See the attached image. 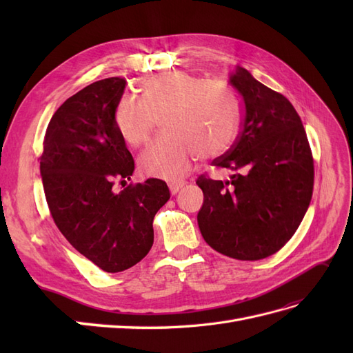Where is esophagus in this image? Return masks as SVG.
Here are the masks:
<instances>
[{"label":"esophagus","instance_id":"1","mask_svg":"<svg viewBox=\"0 0 353 353\" xmlns=\"http://www.w3.org/2000/svg\"><path fill=\"white\" fill-rule=\"evenodd\" d=\"M185 185L184 181H172V183H169V190H170V194H176L178 191Z\"/></svg>","mask_w":353,"mask_h":353}]
</instances>
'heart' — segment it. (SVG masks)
<instances>
[{
	"label": "heart",
	"instance_id": "heart-1",
	"mask_svg": "<svg viewBox=\"0 0 353 353\" xmlns=\"http://www.w3.org/2000/svg\"><path fill=\"white\" fill-rule=\"evenodd\" d=\"M140 99L122 95L113 122L123 140L138 147L162 116L166 131L140 156L145 175L179 178L196 157L222 154L237 130V104L225 83L203 81L183 70L153 74L140 85Z\"/></svg>",
	"mask_w": 353,
	"mask_h": 353
}]
</instances>
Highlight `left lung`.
Returning <instances> with one entry per match:
<instances>
[{"mask_svg":"<svg viewBox=\"0 0 353 353\" xmlns=\"http://www.w3.org/2000/svg\"><path fill=\"white\" fill-rule=\"evenodd\" d=\"M231 87L243 103L237 141L212 165L231 170L225 181L197 178L203 239L239 261H259L293 237L314 191V157L301 116L283 94L237 66Z\"/></svg>","mask_w":353,"mask_h":353,"instance_id":"obj_1","label":"left lung"}]
</instances>
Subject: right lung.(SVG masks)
Instances as JSON below:
<instances>
[{
	"label": "right lung",
	"mask_w": 353,
	"mask_h": 353,
	"mask_svg": "<svg viewBox=\"0 0 353 353\" xmlns=\"http://www.w3.org/2000/svg\"><path fill=\"white\" fill-rule=\"evenodd\" d=\"M125 78L94 82L52 114L39 169L47 205L66 240L105 272H121L150 252L157 210L169 200L165 181L148 178L119 193L134 159L113 122Z\"/></svg>",
	"instance_id": "add662e5"
}]
</instances>
